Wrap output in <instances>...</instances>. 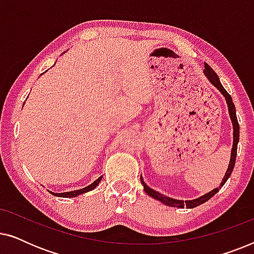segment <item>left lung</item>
<instances>
[{"label": "left lung", "instance_id": "8db88e82", "mask_svg": "<svg viewBox=\"0 0 254 254\" xmlns=\"http://www.w3.org/2000/svg\"><path fill=\"white\" fill-rule=\"evenodd\" d=\"M204 75L207 76V78L209 79V81L213 83V84L216 86V88L220 90L222 95L225 97V100H227V104H228V109H229V113H230V118H231V121H232V126H234V144H232V150H231V157H230V163H229V166H228V170L227 172H225V176L223 180H222L220 187H217V189H215L211 190V192L204 194V195L197 197V199H194V200H190V201H184L182 200H176V199H172V197H169V196H165L163 195V194L156 192L150 187H148L145 185V183L143 182V179H142L141 177V183L142 185H143V189L145 190V193L148 194L149 196L154 197V199L161 201L166 206H171V207H178V208H184V207H187V208H194L196 206H200V204H202L203 202H206L209 199H211L215 194H216L218 190H221V187L224 185L225 182L229 179V177L231 176V172L232 170H234V166H235V162H236V156H237V144H238V141H239V124H238V120H237V117H236V109H235V105L234 103H232V98L231 96L229 95L227 90L223 88V85L221 84L220 82V78H218V76L216 75V72H215L213 69L209 64H204Z\"/></svg>", "mask_w": 254, "mask_h": 254}]
</instances>
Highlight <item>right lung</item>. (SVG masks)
<instances>
[{"instance_id": "1", "label": "right lung", "mask_w": 254, "mask_h": 254, "mask_svg": "<svg viewBox=\"0 0 254 254\" xmlns=\"http://www.w3.org/2000/svg\"><path fill=\"white\" fill-rule=\"evenodd\" d=\"M102 178H103V177H99V178L97 179V180H95V182H93L91 185L86 186V187H84V189H82V190H71V192H65V193H53V192H51V193L53 194V195H55V196H62V197L77 196V195H79V194L86 193V192H89V190H91L95 189V187H97V185H98V184L100 183V180H102Z\"/></svg>"}]
</instances>
